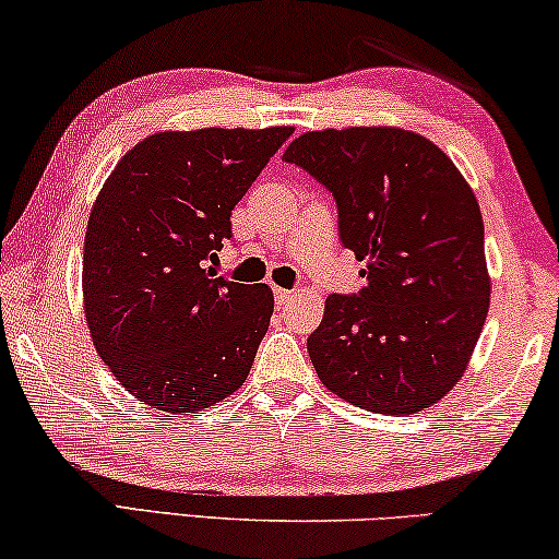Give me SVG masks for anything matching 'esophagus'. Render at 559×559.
<instances>
[{"mask_svg": "<svg viewBox=\"0 0 559 559\" xmlns=\"http://www.w3.org/2000/svg\"><path fill=\"white\" fill-rule=\"evenodd\" d=\"M295 297H297L295 289H274V302H277L280 308H282V305H289V302H293Z\"/></svg>", "mask_w": 559, "mask_h": 559, "instance_id": "obj_1", "label": "esophagus"}]
</instances>
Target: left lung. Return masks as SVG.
I'll return each mask as SVG.
<instances>
[{
    "instance_id": "1",
    "label": "left lung",
    "mask_w": 559,
    "mask_h": 559,
    "mask_svg": "<svg viewBox=\"0 0 559 559\" xmlns=\"http://www.w3.org/2000/svg\"><path fill=\"white\" fill-rule=\"evenodd\" d=\"M338 205L341 243L366 287L328 295L308 354L341 400L415 415L463 377L491 282L476 195L430 140L392 127L308 132L282 155Z\"/></svg>"
}]
</instances>
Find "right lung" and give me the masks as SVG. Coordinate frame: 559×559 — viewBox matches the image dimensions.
<instances>
[{
  "instance_id": "1",
  "label": "right lung",
  "mask_w": 559,
  "mask_h": 559,
  "mask_svg": "<svg viewBox=\"0 0 559 559\" xmlns=\"http://www.w3.org/2000/svg\"><path fill=\"white\" fill-rule=\"evenodd\" d=\"M293 127L159 132L119 159L88 216L83 305L98 356L136 400L203 412L249 377L266 285L216 277L231 211Z\"/></svg>"
}]
</instances>
